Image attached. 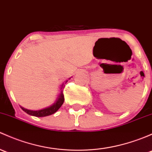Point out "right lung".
Returning a JSON list of instances; mask_svg holds the SVG:
<instances>
[{
	"label": "right lung",
	"instance_id": "add662e5",
	"mask_svg": "<svg viewBox=\"0 0 152 152\" xmlns=\"http://www.w3.org/2000/svg\"><path fill=\"white\" fill-rule=\"evenodd\" d=\"M68 82V80L65 81V83ZM64 103V95L63 93L61 92L60 96L57 98L56 103L55 104L51 105L50 107L47 108H44V109L39 110V111H31V110H28L26 108H24L23 107H21V108L25 112H26L27 114L32 115V116H38V117H42V116H49V115H52L55 114L56 111L59 109V108L61 107V105L63 104Z\"/></svg>",
	"mask_w": 152,
	"mask_h": 152
}]
</instances>
